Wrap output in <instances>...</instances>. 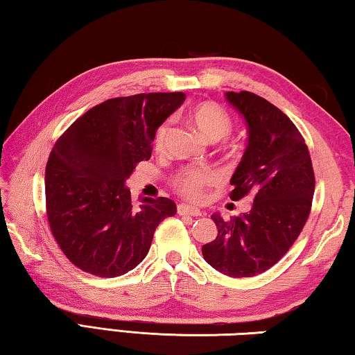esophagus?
<instances>
[{
	"label": "esophagus",
	"instance_id": "esophagus-1",
	"mask_svg": "<svg viewBox=\"0 0 355 355\" xmlns=\"http://www.w3.org/2000/svg\"><path fill=\"white\" fill-rule=\"evenodd\" d=\"M178 214L182 216H194V218H197V216H202V211L199 208L196 207H189L186 205V203H180L178 205Z\"/></svg>",
	"mask_w": 355,
	"mask_h": 355
}]
</instances>
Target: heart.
I'll return each instance as SVG.
<instances>
[{"label":"heart","mask_w":355,"mask_h":355,"mask_svg":"<svg viewBox=\"0 0 355 355\" xmlns=\"http://www.w3.org/2000/svg\"><path fill=\"white\" fill-rule=\"evenodd\" d=\"M189 120L194 127L199 130V133L207 137L208 141H220L230 135L232 131V120L228 114L216 103H200L192 107L189 112ZM171 135V122H164L156 130L155 135V148L163 150L167 137ZM216 182V173L208 169V167H189L178 173L173 178V186H175L180 194L184 196L189 200H199L207 186Z\"/></svg>","instance_id":"1"}]
</instances>
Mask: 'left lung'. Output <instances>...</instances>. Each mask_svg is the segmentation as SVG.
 Masks as SVG:
<instances>
[{"label": "left lung", "mask_w": 355, "mask_h": 355, "mask_svg": "<svg viewBox=\"0 0 355 355\" xmlns=\"http://www.w3.org/2000/svg\"><path fill=\"white\" fill-rule=\"evenodd\" d=\"M244 119L248 146L230 184L232 200L254 197L249 213H214V241L202 248L208 264L230 277H254L284 257L310 214L315 173L302 136L279 107L252 92H227Z\"/></svg>", "instance_id": "obj_1"}]
</instances>
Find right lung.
Masks as SVG:
<instances>
[{
  "label": "right lung",
  "instance_id": "add662e5",
  "mask_svg": "<svg viewBox=\"0 0 355 355\" xmlns=\"http://www.w3.org/2000/svg\"><path fill=\"white\" fill-rule=\"evenodd\" d=\"M183 92L137 94L94 106L59 137L45 169L46 216L53 236L84 272L119 277L135 269L175 202L139 197L125 182L152 156L164 120L183 105Z\"/></svg>",
  "mask_w": 355,
  "mask_h": 355
}]
</instances>
